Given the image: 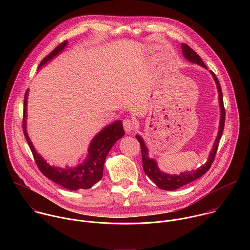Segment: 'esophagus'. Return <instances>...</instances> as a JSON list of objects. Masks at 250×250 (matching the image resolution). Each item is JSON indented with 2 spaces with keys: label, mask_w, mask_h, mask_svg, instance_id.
<instances>
[{
  "label": "esophagus",
  "mask_w": 250,
  "mask_h": 250,
  "mask_svg": "<svg viewBox=\"0 0 250 250\" xmlns=\"http://www.w3.org/2000/svg\"><path fill=\"white\" fill-rule=\"evenodd\" d=\"M123 125H124L125 130L127 133L131 132V131L134 129V125H134V122H133L132 120H129V119L124 120Z\"/></svg>",
  "instance_id": "esophagus-1"
}]
</instances>
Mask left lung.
<instances>
[{"instance_id": "8db88e82", "label": "left lung", "mask_w": 250, "mask_h": 250, "mask_svg": "<svg viewBox=\"0 0 250 250\" xmlns=\"http://www.w3.org/2000/svg\"><path fill=\"white\" fill-rule=\"evenodd\" d=\"M182 52H183L184 57L187 60H189L190 62H193V63H197V64H199L202 67L207 69V66L203 62L201 57L186 43H182ZM209 72L212 75L213 79H215V81H216L218 92H219V100H220L219 103H220V106H221V121H220L218 136L215 140V144H213L212 149L209 152V155H208V158L207 162L203 166L197 168L196 170L181 172L180 174H178V175H170V174L161 172L160 169L157 166L156 161L154 159L148 157V150H147V147L145 144L144 139H142V137L139 136L138 134L135 136L136 139L139 141V144H140L141 156H142V167H144V170H145L146 174L154 182V184L162 190L173 191V190H176L178 188H180L184 185H187V184L195 181L196 179H198V178L202 177L210 168L213 160H215L216 153H217L218 146H219V142H220V139L222 137L224 127H225L226 112H225L224 101H223V92H222L220 82H219L215 73L211 72V71H209Z\"/></svg>"}]
</instances>
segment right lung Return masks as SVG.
Instances as JSON below:
<instances>
[{
  "instance_id": "obj_1",
  "label": "right lung",
  "mask_w": 250,
  "mask_h": 250,
  "mask_svg": "<svg viewBox=\"0 0 250 250\" xmlns=\"http://www.w3.org/2000/svg\"><path fill=\"white\" fill-rule=\"evenodd\" d=\"M67 45V42L60 43L54 48L46 57L42 59L40 67L50 61L54 56L61 52ZM28 91L24 95V108H23V119H22V130L25 139L32 152L35 163H37L41 172L52 180L56 184L62 186L67 190H79V189H90L93 185L99 182L103 177L104 159L109 151L116 142L125 135L122 121H117L108 126L103 128L91 141L88 156L85 161L78 166L72 168H58L49 165L37 151H35L31 141L26 132V102H27Z\"/></svg>"
}]
</instances>
